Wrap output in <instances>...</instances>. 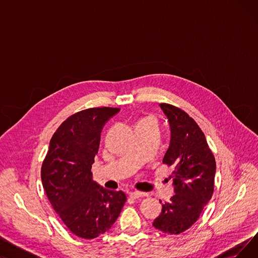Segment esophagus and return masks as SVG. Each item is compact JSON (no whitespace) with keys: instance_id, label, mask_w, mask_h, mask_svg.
Segmentation results:
<instances>
[{"instance_id":"1","label":"esophagus","mask_w":258,"mask_h":258,"mask_svg":"<svg viewBox=\"0 0 258 258\" xmlns=\"http://www.w3.org/2000/svg\"><path fill=\"white\" fill-rule=\"evenodd\" d=\"M128 195L132 199H139V198H143V197L147 196V194L141 192V191H131Z\"/></svg>"}]
</instances>
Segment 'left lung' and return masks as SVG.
Instances as JSON below:
<instances>
[{
	"label": "left lung",
	"instance_id": "1",
	"mask_svg": "<svg viewBox=\"0 0 258 258\" xmlns=\"http://www.w3.org/2000/svg\"><path fill=\"white\" fill-rule=\"evenodd\" d=\"M170 124V144L163 164L173 168L169 179L174 192L162 205L153 226L166 234H180L200 218L214 190L215 159L204 133L194 118L180 107L161 103Z\"/></svg>",
	"mask_w": 258,
	"mask_h": 258
}]
</instances>
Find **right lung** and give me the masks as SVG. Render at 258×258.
<instances>
[{"label":"right lung","mask_w":258,"mask_h":258,"mask_svg":"<svg viewBox=\"0 0 258 258\" xmlns=\"http://www.w3.org/2000/svg\"><path fill=\"white\" fill-rule=\"evenodd\" d=\"M119 107H91L68 117L53 134L40 177L53 209L78 237L93 239L118 219L126 201L92 180V164L98 153L100 133Z\"/></svg>","instance_id":"1"}]
</instances>
